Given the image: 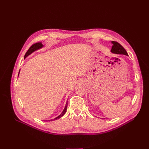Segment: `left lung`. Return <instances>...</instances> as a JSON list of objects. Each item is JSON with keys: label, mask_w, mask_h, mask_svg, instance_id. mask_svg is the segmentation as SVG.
<instances>
[{"label": "left lung", "mask_w": 149, "mask_h": 149, "mask_svg": "<svg viewBox=\"0 0 149 149\" xmlns=\"http://www.w3.org/2000/svg\"><path fill=\"white\" fill-rule=\"evenodd\" d=\"M111 43L112 44V47L111 52L112 53L118 54V55L119 54V55H124L128 56V54L127 52H126L125 49L118 42L112 41Z\"/></svg>", "instance_id": "left-lung-1"}]
</instances>
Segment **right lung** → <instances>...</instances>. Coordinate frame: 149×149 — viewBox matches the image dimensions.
<instances>
[{
  "mask_svg": "<svg viewBox=\"0 0 149 149\" xmlns=\"http://www.w3.org/2000/svg\"><path fill=\"white\" fill-rule=\"evenodd\" d=\"M43 45L41 42L37 43H35V44L32 45H31V46L30 47V48L28 49V51L26 52V53H25V56H24V59H25V58H26V57H27L29 55H30V54L32 53L33 52H35V51H37V50H38V49H40V48H43ZM19 73H20V71H19ZM67 106H68V103L66 102V106H65V109H64L63 111V112H61L60 115H59L58 117H56V118H55V119H51V120H49V121L53 120H56V119H59V118H61V117H62L63 116V115L65 114V112H66V110H67Z\"/></svg>",
  "mask_w": 149,
  "mask_h": 149,
  "instance_id": "right-lung-1",
  "label": "right lung"
}]
</instances>
